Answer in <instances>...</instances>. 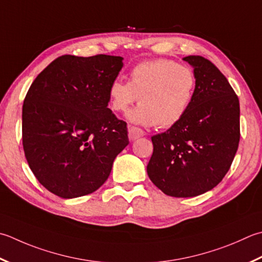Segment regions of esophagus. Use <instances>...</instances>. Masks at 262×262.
<instances>
[{
  "mask_svg": "<svg viewBox=\"0 0 262 262\" xmlns=\"http://www.w3.org/2000/svg\"><path fill=\"white\" fill-rule=\"evenodd\" d=\"M145 135V133L143 132L141 128H137V127H128V138H129V141H136L137 138L143 137Z\"/></svg>",
  "mask_w": 262,
  "mask_h": 262,
  "instance_id": "1",
  "label": "esophagus"
}]
</instances>
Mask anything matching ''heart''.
<instances>
[{
  "instance_id": "obj_1",
  "label": "heart",
  "mask_w": 262,
  "mask_h": 262,
  "mask_svg": "<svg viewBox=\"0 0 262 262\" xmlns=\"http://www.w3.org/2000/svg\"><path fill=\"white\" fill-rule=\"evenodd\" d=\"M195 86V75L187 66L168 59L143 61L130 70L128 83L115 79L110 84L109 105L115 112H125L138 99L140 105L127 116L129 121L169 128L186 115Z\"/></svg>"
}]
</instances>
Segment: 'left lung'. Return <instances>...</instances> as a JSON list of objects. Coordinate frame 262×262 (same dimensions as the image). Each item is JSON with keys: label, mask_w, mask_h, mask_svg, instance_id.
<instances>
[{"label": "left lung", "mask_w": 262, "mask_h": 262, "mask_svg": "<svg viewBox=\"0 0 262 262\" xmlns=\"http://www.w3.org/2000/svg\"><path fill=\"white\" fill-rule=\"evenodd\" d=\"M183 60L193 68L195 93L178 124L151 137L146 171L167 195L192 198L217 186L229 170L239 142V102L209 60L199 55Z\"/></svg>", "instance_id": "left-lung-1"}]
</instances>
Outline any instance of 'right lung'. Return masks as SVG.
<instances>
[{
  "label": "right lung",
  "instance_id": "right-lung-1",
  "mask_svg": "<svg viewBox=\"0 0 262 262\" xmlns=\"http://www.w3.org/2000/svg\"><path fill=\"white\" fill-rule=\"evenodd\" d=\"M121 56L62 55L30 85L23 105V145L42 185L62 199L95 192L128 145L125 121L107 107Z\"/></svg>",
  "mask_w": 262,
  "mask_h": 262
}]
</instances>
